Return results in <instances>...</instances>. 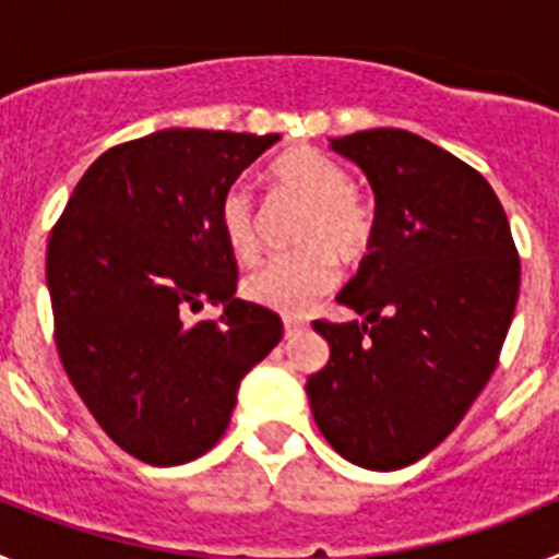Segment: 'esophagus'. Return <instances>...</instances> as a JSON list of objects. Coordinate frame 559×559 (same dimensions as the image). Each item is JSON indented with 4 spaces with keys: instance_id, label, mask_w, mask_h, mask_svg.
Here are the masks:
<instances>
[{
    "instance_id": "obj_1",
    "label": "esophagus",
    "mask_w": 559,
    "mask_h": 559,
    "mask_svg": "<svg viewBox=\"0 0 559 559\" xmlns=\"http://www.w3.org/2000/svg\"><path fill=\"white\" fill-rule=\"evenodd\" d=\"M305 328H308V324H305L302 319H285V338H296Z\"/></svg>"
}]
</instances>
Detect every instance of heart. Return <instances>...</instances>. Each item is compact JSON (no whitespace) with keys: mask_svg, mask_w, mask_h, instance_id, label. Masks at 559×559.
Returning <instances> with one entry per match:
<instances>
[{"mask_svg":"<svg viewBox=\"0 0 559 559\" xmlns=\"http://www.w3.org/2000/svg\"><path fill=\"white\" fill-rule=\"evenodd\" d=\"M271 179L285 195L305 204L294 254L274 257L243 280V296L260 308L299 316L313 308L335 283L341 260H360L374 243V204L349 185V173L328 153L299 145L276 156ZM218 224L231 254L251 263L260 254V215L246 185L221 195Z\"/></svg>","mask_w":559,"mask_h":559,"instance_id":"1","label":"heart"}]
</instances>
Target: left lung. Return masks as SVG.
Here are the masks:
<instances>
[{"label": "left lung", "mask_w": 559, "mask_h": 559, "mask_svg": "<svg viewBox=\"0 0 559 559\" xmlns=\"http://www.w3.org/2000/svg\"><path fill=\"white\" fill-rule=\"evenodd\" d=\"M333 147L367 173L378 231L335 296L367 322L316 319L330 360L308 397L341 456L397 471L433 451L496 372L521 257L492 187L453 153L400 128Z\"/></svg>", "instance_id": "8db88e82"}]
</instances>
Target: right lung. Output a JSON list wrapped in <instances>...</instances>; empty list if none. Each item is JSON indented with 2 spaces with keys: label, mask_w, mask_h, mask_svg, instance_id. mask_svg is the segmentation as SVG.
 <instances>
[{
  "label": "right lung",
  "mask_w": 559,
  "mask_h": 559,
  "mask_svg": "<svg viewBox=\"0 0 559 559\" xmlns=\"http://www.w3.org/2000/svg\"><path fill=\"white\" fill-rule=\"evenodd\" d=\"M276 133L170 128L92 162L49 231L56 347L97 426L147 464H185L229 426L283 319L235 299L221 195ZM224 304L218 323L189 316Z\"/></svg>",
  "instance_id": "obj_1"
}]
</instances>
